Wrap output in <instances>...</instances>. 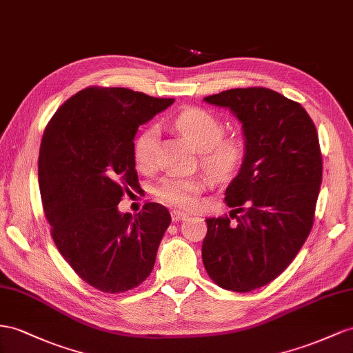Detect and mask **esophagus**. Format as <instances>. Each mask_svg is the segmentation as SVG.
I'll return each mask as SVG.
<instances>
[{"instance_id":"1","label":"esophagus","mask_w":353,"mask_h":353,"mask_svg":"<svg viewBox=\"0 0 353 353\" xmlns=\"http://www.w3.org/2000/svg\"><path fill=\"white\" fill-rule=\"evenodd\" d=\"M171 218H173L174 222H179V221H185L188 218V214L185 212H180V210H173L171 212Z\"/></svg>"}]
</instances>
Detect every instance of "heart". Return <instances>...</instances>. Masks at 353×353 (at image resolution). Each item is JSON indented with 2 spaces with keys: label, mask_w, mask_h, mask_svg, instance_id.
I'll use <instances>...</instances> for the list:
<instances>
[{
  "label": "heart",
  "mask_w": 353,
  "mask_h": 353,
  "mask_svg": "<svg viewBox=\"0 0 353 353\" xmlns=\"http://www.w3.org/2000/svg\"><path fill=\"white\" fill-rule=\"evenodd\" d=\"M171 126L196 150L201 152V164L207 173L223 179L237 170L245 155V143L240 137H222L223 123L218 116L200 107L185 108L179 112ZM159 135L155 126L144 130L134 144V158L139 168L149 170L158 158ZM203 179L195 176L168 174L153 186V195L159 201L192 209L196 196L203 191Z\"/></svg>",
  "instance_id": "1"
}]
</instances>
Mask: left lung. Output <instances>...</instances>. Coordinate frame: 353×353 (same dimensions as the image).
I'll use <instances>...</instances> for the list:
<instances>
[{"mask_svg": "<svg viewBox=\"0 0 353 353\" xmlns=\"http://www.w3.org/2000/svg\"><path fill=\"white\" fill-rule=\"evenodd\" d=\"M204 101L237 116L245 157L225 191L234 210L205 219L203 263L216 285L249 292L282 274L312 231L322 182L318 132L300 103L267 88L228 89Z\"/></svg>", "mask_w": 353, "mask_h": 353, "instance_id": "1", "label": "left lung"}]
</instances>
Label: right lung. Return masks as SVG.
Masks as SVG:
<instances>
[{
    "mask_svg": "<svg viewBox=\"0 0 353 353\" xmlns=\"http://www.w3.org/2000/svg\"><path fill=\"white\" fill-rule=\"evenodd\" d=\"M173 103L126 88L90 86L67 99L44 130L39 185L52 239L70 267L103 292L137 288L155 265L168 210L148 203L132 216L117 204L139 183V126Z\"/></svg>",
    "mask_w": 353,
    "mask_h": 353,
    "instance_id": "obj_1",
    "label": "right lung"
}]
</instances>
